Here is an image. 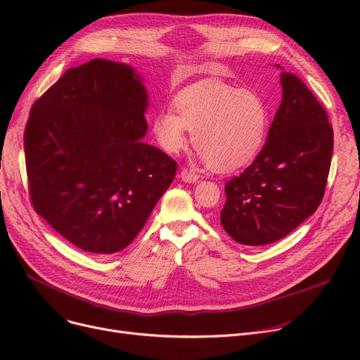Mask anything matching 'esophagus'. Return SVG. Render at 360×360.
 Wrapping results in <instances>:
<instances>
[{
  "mask_svg": "<svg viewBox=\"0 0 360 360\" xmlns=\"http://www.w3.org/2000/svg\"><path fill=\"white\" fill-rule=\"evenodd\" d=\"M181 178H182V181H185V182H190V184H194V182H197L198 179H200V175L198 174H195L194 170H191V169H182L181 170Z\"/></svg>",
  "mask_w": 360,
  "mask_h": 360,
  "instance_id": "1",
  "label": "esophagus"
}]
</instances>
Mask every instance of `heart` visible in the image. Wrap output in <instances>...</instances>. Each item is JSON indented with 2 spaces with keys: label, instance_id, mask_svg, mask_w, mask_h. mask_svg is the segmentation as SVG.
<instances>
[{
  "label": "heart",
  "instance_id": "obj_1",
  "mask_svg": "<svg viewBox=\"0 0 360 360\" xmlns=\"http://www.w3.org/2000/svg\"><path fill=\"white\" fill-rule=\"evenodd\" d=\"M174 110L162 109L151 131L167 153L186 144L193 129L194 147L214 170L232 172L248 165L266 141L270 109L254 90L217 82H200L174 98Z\"/></svg>",
  "mask_w": 360,
  "mask_h": 360
}]
</instances>
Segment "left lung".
Instances as JSON below:
<instances>
[{"mask_svg":"<svg viewBox=\"0 0 360 360\" xmlns=\"http://www.w3.org/2000/svg\"><path fill=\"white\" fill-rule=\"evenodd\" d=\"M283 99L266 144L239 176L226 182L220 223L242 245L289 235L323 201L334 147L328 115L299 77L281 72Z\"/></svg>","mask_w":360,"mask_h":360,"instance_id":"1","label":"left lung"}]
</instances>
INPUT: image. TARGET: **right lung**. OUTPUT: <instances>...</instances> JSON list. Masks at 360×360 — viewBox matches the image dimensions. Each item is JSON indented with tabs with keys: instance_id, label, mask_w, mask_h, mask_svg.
<instances>
[{
	"instance_id": "obj_1",
	"label": "right lung",
	"mask_w": 360,
	"mask_h": 360,
	"mask_svg": "<svg viewBox=\"0 0 360 360\" xmlns=\"http://www.w3.org/2000/svg\"><path fill=\"white\" fill-rule=\"evenodd\" d=\"M146 106V89L131 67L96 58L68 68L30 109V202L86 252L128 247L175 178L176 162L141 140Z\"/></svg>"
}]
</instances>
